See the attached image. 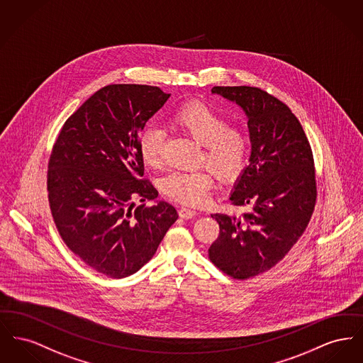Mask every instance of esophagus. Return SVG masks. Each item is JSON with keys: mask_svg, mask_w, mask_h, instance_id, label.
I'll use <instances>...</instances> for the list:
<instances>
[{"mask_svg": "<svg viewBox=\"0 0 363 363\" xmlns=\"http://www.w3.org/2000/svg\"><path fill=\"white\" fill-rule=\"evenodd\" d=\"M178 213H179V216L182 218V219H191V218H193V216H196L197 215V213L194 211V210H189V208H179V211H178Z\"/></svg>", "mask_w": 363, "mask_h": 363, "instance_id": "1", "label": "esophagus"}]
</instances>
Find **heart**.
Returning <instances> with one entry per match:
<instances>
[{
	"label": "heart",
	"instance_id": "heart-1",
	"mask_svg": "<svg viewBox=\"0 0 363 363\" xmlns=\"http://www.w3.org/2000/svg\"><path fill=\"white\" fill-rule=\"evenodd\" d=\"M170 125L201 145L199 163L207 164L220 184H230L245 170L251 141L241 128L229 126V121L201 101H188L171 115ZM164 131L157 126L145 128L140 137V155L144 163L159 169L163 164ZM213 177L207 169L175 171L169 174L162 189L172 200L197 206L201 204L213 185Z\"/></svg>",
	"mask_w": 363,
	"mask_h": 363
}]
</instances>
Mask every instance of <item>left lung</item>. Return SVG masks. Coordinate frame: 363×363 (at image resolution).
<instances>
[{"label": "left lung", "instance_id": "obj_1", "mask_svg": "<svg viewBox=\"0 0 363 363\" xmlns=\"http://www.w3.org/2000/svg\"><path fill=\"white\" fill-rule=\"evenodd\" d=\"M248 116L250 164L230 196L240 215L213 213L219 235L208 250L213 264L235 279L274 267L304 233L317 203V175L308 138L277 97L254 86H213Z\"/></svg>", "mask_w": 363, "mask_h": 363}]
</instances>
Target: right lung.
I'll use <instances>...</instances> for the list:
<instances>
[{"instance_id": "right-lung-1", "label": "right lung", "mask_w": 363, "mask_h": 363, "mask_svg": "<svg viewBox=\"0 0 363 363\" xmlns=\"http://www.w3.org/2000/svg\"><path fill=\"white\" fill-rule=\"evenodd\" d=\"M170 94L150 85H108L67 121L48 163V199L65 245L111 278L128 277L155 255L178 219L143 178L140 133ZM140 199L143 204L133 207Z\"/></svg>"}]
</instances>
